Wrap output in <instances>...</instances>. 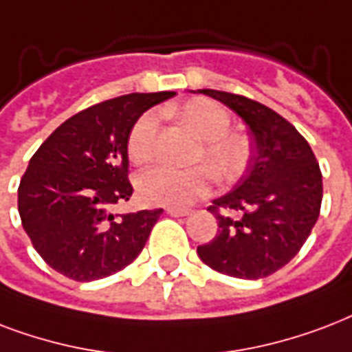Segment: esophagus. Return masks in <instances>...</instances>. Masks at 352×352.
Instances as JSON below:
<instances>
[{"label":"esophagus","instance_id":"1","mask_svg":"<svg viewBox=\"0 0 352 352\" xmlns=\"http://www.w3.org/2000/svg\"><path fill=\"white\" fill-rule=\"evenodd\" d=\"M170 217H187L189 214V209H179V207H167L165 209Z\"/></svg>","mask_w":352,"mask_h":352}]
</instances>
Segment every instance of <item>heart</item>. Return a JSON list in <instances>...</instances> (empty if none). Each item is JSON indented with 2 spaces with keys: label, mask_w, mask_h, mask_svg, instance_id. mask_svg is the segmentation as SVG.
<instances>
[{
  "label": "heart",
  "mask_w": 352,
  "mask_h": 352,
  "mask_svg": "<svg viewBox=\"0 0 352 352\" xmlns=\"http://www.w3.org/2000/svg\"><path fill=\"white\" fill-rule=\"evenodd\" d=\"M176 113L201 139L195 152V162L206 163L219 182H233L246 170L252 146L246 135L230 132L231 116L226 108L214 100L190 99L176 108ZM157 126L160 117L156 111H145L133 122L126 146L128 156L135 165L151 162L154 156ZM208 169L204 165L184 170L156 165L139 174L135 187L146 204L185 207L209 192L213 176Z\"/></svg>",
  "instance_id": "obj_1"
}]
</instances>
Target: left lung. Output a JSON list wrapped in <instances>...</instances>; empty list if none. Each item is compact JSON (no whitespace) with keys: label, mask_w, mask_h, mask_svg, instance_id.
Listing matches in <instances>:
<instances>
[{"label":"left lung","mask_w":352,"mask_h":352,"mask_svg":"<svg viewBox=\"0 0 352 352\" xmlns=\"http://www.w3.org/2000/svg\"><path fill=\"white\" fill-rule=\"evenodd\" d=\"M198 94L231 108L253 139L246 174L207 207L219 231L198 246V257L231 277H268L298 255L320 217V165L307 139L268 106L217 89Z\"/></svg>","instance_id":"1"}]
</instances>
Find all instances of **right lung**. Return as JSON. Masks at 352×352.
<instances>
[{
	"mask_svg": "<svg viewBox=\"0 0 352 352\" xmlns=\"http://www.w3.org/2000/svg\"><path fill=\"white\" fill-rule=\"evenodd\" d=\"M174 91L130 94L64 121L34 152L18 187L23 230L40 257L73 280L88 283L132 263L163 209L113 214L130 200L128 133L148 108Z\"/></svg>",
	"mask_w": 352,
	"mask_h": 352,
	"instance_id": "right-lung-1",
	"label": "right lung"
}]
</instances>
